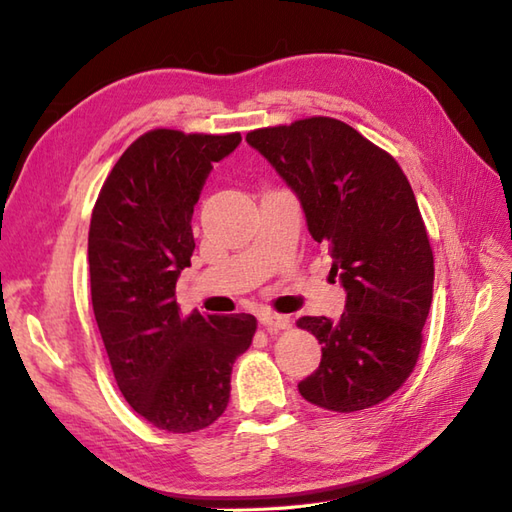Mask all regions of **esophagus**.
<instances>
[{"label":"esophagus","mask_w":512,"mask_h":512,"mask_svg":"<svg viewBox=\"0 0 512 512\" xmlns=\"http://www.w3.org/2000/svg\"><path fill=\"white\" fill-rule=\"evenodd\" d=\"M259 323L264 325L266 329H288L290 327V316H285V314H277V312H270V310H266V312H261L259 314Z\"/></svg>","instance_id":"obj_1"}]
</instances>
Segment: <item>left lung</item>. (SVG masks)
<instances>
[{
    "label": "left lung",
    "mask_w": 512,
    "mask_h": 512,
    "mask_svg": "<svg viewBox=\"0 0 512 512\" xmlns=\"http://www.w3.org/2000/svg\"><path fill=\"white\" fill-rule=\"evenodd\" d=\"M246 141L299 196L307 229L331 255L347 305L338 323L303 316L323 344L303 399L334 412L373 408L414 371L430 314L434 255L399 163L334 117L257 128Z\"/></svg>",
    "instance_id": "1"
}]
</instances>
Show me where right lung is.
<instances>
[{
    "instance_id": "obj_1",
    "label": "right lung",
    "mask_w": 512,
    "mask_h": 512,
    "mask_svg": "<svg viewBox=\"0 0 512 512\" xmlns=\"http://www.w3.org/2000/svg\"><path fill=\"white\" fill-rule=\"evenodd\" d=\"M242 135L154 128L135 139L100 189L89 227L95 323L115 382L139 417L165 432L205 430L227 410L251 314H181L176 279L192 266L194 205L213 165Z\"/></svg>"
}]
</instances>
